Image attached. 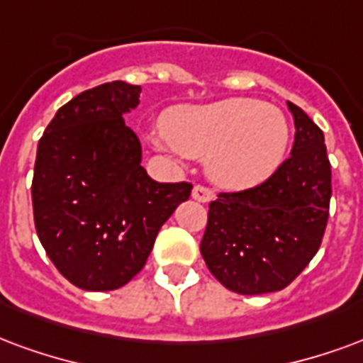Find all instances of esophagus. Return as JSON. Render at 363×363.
I'll list each match as a JSON object with an SVG mask.
<instances>
[{"instance_id":"34e87169","label":"esophagus","mask_w":363,"mask_h":363,"mask_svg":"<svg viewBox=\"0 0 363 363\" xmlns=\"http://www.w3.org/2000/svg\"><path fill=\"white\" fill-rule=\"evenodd\" d=\"M216 198V192L211 189H208V186H194L192 189V200H196V202H202V203H208L211 202Z\"/></svg>"}]
</instances>
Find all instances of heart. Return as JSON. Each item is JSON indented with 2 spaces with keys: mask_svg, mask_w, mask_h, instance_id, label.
I'll use <instances>...</instances> for the list:
<instances>
[{
  "mask_svg": "<svg viewBox=\"0 0 363 363\" xmlns=\"http://www.w3.org/2000/svg\"><path fill=\"white\" fill-rule=\"evenodd\" d=\"M161 147L206 160L209 179L229 190L267 181L284 161L291 125L273 104L254 98H227L202 106L173 107L163 117Z\"/></svg>",
  "mask_w": 363,
  "mask_h": 363,
  "instance_id": "heart-1",
  "label": "heart"
}]
</instances>
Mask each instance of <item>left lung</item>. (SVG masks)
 <instances>
[{"instance_id": "obj_1", "label": "left lung", "mask_w": 363, "mask_h": 363, "mask_svg": "<svg viewBox=\"0 0 363 363\" xmlns=\"http://www.w3.org/2000/svg\"><path fill=\"white\" fill-rule=\"evenodd\" d=\"M291 157L259 186L209 203L200 252L211 275L236 294L283 291L319 250L329 219L331 163L321 128L286 101Z\"/></svg>"}]
</instances>
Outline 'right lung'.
<instances>
[{
  "label": "right lung",
  "instance_id": "1",
  "mask_svg": "<svg viewBox=\"0 0 363 363\" xmlns=\"http://www.w3.org/2000/svg\"><path fill=\"white\" fill-rule=\"evenodd\" d=\"M140 86L106 82L72 98L38 142L32 208L45 254L82 291L121 289L146 265L161 225L186 202L189 182H155L123 115Z\"/></svg>",
  "mask_w": 363,
  "mask_h": 363
}]
</instances>
